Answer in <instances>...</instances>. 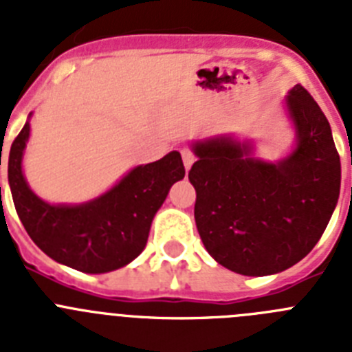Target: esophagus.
Masks as SVG:
<instances>
[{"label": "esophagus", "mask_w": 352, "mask_h": 352, "mask_svg": "<svg viewBox=\"0 0 352 352\" xmlns=\"http://www.w3.org/2000/svg\"><path fill=\"white\" fill-rule=\"evenodd\" d=\"M182 157H183V166H185V169L188 170L192 167V164L195 162V155L192 153L188 148H183L182 149Z\"/></svg>", "instance_id": "esophagus-1"}]
</instances>
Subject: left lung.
I'll list each match as a JSON object with an SVG mask.
<instances>
[{
	"label": "left lung",
	"instance_id": "8db88e82",
	"mask_svg": "<svg viewBox=\"0 0 352 352\" xmlns=\"http://www.w3.org/2000/svg\"><path fill=\"white\" fill-rule=\"evenodd\" d=\"M296 142L276 162L254 157L231 133L192 144L188 179L204 248L223 268L247 276L280 273L321 239L340 194V157L331 129L310 93L285 96Z\"/></svg>",
	"mask_w": 352,
	"mask_h": 352
}]
</instances>
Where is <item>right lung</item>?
<instances>
[{"mask_svg": "<svg viewBox=\"0 0 352 352\" xmlns=\"http://www.w3.org/2000/svg\"><path fill=\"white\" fill-rule=\"evenodd\" d=\"M30 120L31 114L8 155L12 199L30 238L56 263L82 273L114 272L132 263L144 250L153 217L170 186L185 178L182 155L170 151L160 160L133 167L88 203L51 204L31 190L24 178Z\"/></svg>", "mask_w": 352, "mask_h": 352, "instance_id": "1", "label": "right lung"}]
</instances>
